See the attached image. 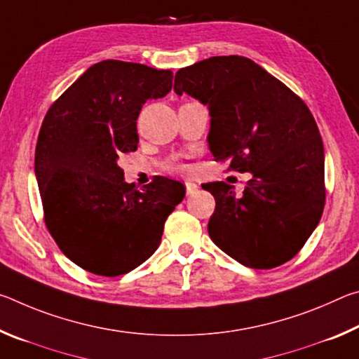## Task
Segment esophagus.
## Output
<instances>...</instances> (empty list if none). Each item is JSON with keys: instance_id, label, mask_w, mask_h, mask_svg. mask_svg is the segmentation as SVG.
Masks as SVG:
<instances>
[{"instance_id": "esophagus-1", "label": "esophagus", "mask_w": 359, "mask_h": 359, "mask_svg": "<svg viewBox=\"0 0 359 359\" xmlns=\"http://www.w3.org/2000/svg\"><path fill=\"white\" fill-rule=\"evenodd\" d=\"M198 190V185L194 184V182H185V191H187V196H191L193 193H196Z\"/></svg>"}]
</instances>
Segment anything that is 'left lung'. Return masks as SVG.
I'll return each mask as SVG.
<instances>
[{
  "label": "left lung",
  "instance_id": "1",
  "mask_svg": "<svg viewBox=\"0 0 359 359\" xmlns=\"http://www.w3.org/2000/svg\"><path fill=\"white\" fill-rule=\"evenodd\" d=\"M174 92L209 107L214 160L252 174L241 198L224 182L203 185L215 198L210 239L253 269L287 263L317 228L326 198L323 142L306 102L239 55L179 69Z\"/></svg>",
  "mask_w": 359,
  "mask_h": 359
}]
</instances>
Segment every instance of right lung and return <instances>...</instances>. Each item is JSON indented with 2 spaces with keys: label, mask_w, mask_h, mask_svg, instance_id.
<instances>
[{
  "label": "right lung",
  "mask_w": 359,
  "mask_h": 359,
  "mask_svg": "<svg viewBox=\"0 0 359 359\" xmlns=\"http://www.w3.org/2000/svg\"><path fill=\"white\" fill-rule=\"evenodd\" d=\"M171 87L169 69L104 60L90 66L42 121L34 172L46 226L60 250L92 274L117 277L150 258L185 196L180 182L161 175L137 190L117 165L118 155L137 149L142 104Z\"/></svg>",
  "instance_id": "right-lung-1"
}]
</instances>
